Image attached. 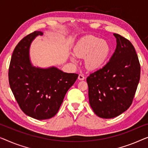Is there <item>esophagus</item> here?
Returning <instances> with one entry per match:
<instances>
[{
  "mask_svg": "<svg viewBox=\"0 0 148 148\" xmlns=\"http://www.w3.org/2000/svg\"><path fill=\"white\" fill-rule=\"evenodd\" d=\"M84 78H85V77H84V76L83 74H80L78 75V80H84Z\"/></svg>",
  "mask_w": 148,
  "mask_h": 148,
  "instance_id": "34e87169",
  "label": "esophagus"
}]
</instances>
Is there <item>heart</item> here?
<instances>
[{"label":"heart","instance_id":"heart-1","mask_svg":"<svg viewBox=\"0 0 148 148\" xmlns=\"http://www.w3.org/2000/svg\"><path fill=\"white\" fill-rule=\"evenodd\" d=\"M111 51V46L107 41L93 35L82 37L74 47L75 54L85 58L86 68L90 70L101 68L107 61Z\"/></svg>","mask_w":148,"mask_h":148}]
</instances>
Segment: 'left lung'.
I'll return each instance as SVG.
<instances>
[{
    "label": "left lung",
    "instance_id": "1",
    "mask_svg": "<svg viewBox=\"0 0 148 148\" xmlns=\"http://www.w3.org/2000/svg\"><path fill=\"white\" fill-rule=\"evenodd\" d=\"M116 49L101 69L87 77L89 103L99 117L111 119L132 105L140 78V64L134 45L114 33Z\"/></svg>",
    "mask_w": 148,
    "mask_h": 148
}]
</instances>
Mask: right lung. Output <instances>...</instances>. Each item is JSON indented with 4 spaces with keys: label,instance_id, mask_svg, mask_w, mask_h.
I'll list each match as a JSON object with an SVG mask.
<instances>
[{
    "label": "right lung",
    "instance_id": "obj_1",
    "mask_svg": "<svg viewBox=\"0 0 148 148\" xmlns=\"http://www.w3.org/2000/svg\"><path fill=\"white\" fill-rule=\"evenodd\" d=\"M41 32L21 40L12 53L9 69V85L21 109L35 119H48L56 115L64 98L78 74L66 73L56 67L40 68L29 60L32 41Z\"/></svg>",
    "mask_w": 148,
    "mask_h": 148
}]
</instances>
